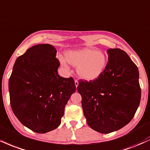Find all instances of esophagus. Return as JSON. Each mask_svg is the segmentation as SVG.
I'll return each mask as SVG.
<instances>
[{"label":"esophagus","mask_w":150,"mask_h":150,"mask_svg":"<svg viewBox=\"0 0 150 150\" xmlns=\"http://www.w3.org/2000/svg\"><path fill=\"white\" fill-rule=\"evenodd\" d=\"M75 86H76V88L77 87V86L79 85V83H78V81H77V80H75Z\"/></svg>","instance_id":"obj_1"}]
</instances>
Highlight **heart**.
Instances as JSON below:
<instances>
[{
	"label": "heart",
	"mask_w": 150,
	"mask_h": 150,
	"mask_svg": "<svg viewBox=\"0 0 150 150\" xmlns=\"http://www.w3.org/2000/svg\"><path fill=\"white\" fill-rule=\"evenodd\" d=\"M59 59L65 67L67 66L68 62L76 66L78 76L87 81L98 78L103 73L108 64L105 54L89 48L69 50L66 52V58L59 56Z\"/></svg>",
	"instance_id": "1"
}]
</instances>
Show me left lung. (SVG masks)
<instances>
[{"label":"left lung","mask_w":150,"mask_h":150,"mask_svg":"<svg viewBox=\"0 0 150 150\" xmlns=\"http://www.w3.org/2000/svg\"><path fill=\"white\" fill-rule=\"evenodd\" d=\"M103 73L93 81L80 80L77 91L91 129L109 133L131 122L141 98L139 71L129 55L120 49H109Z\"/></svg>","instance_id":"1"}]
</instances>
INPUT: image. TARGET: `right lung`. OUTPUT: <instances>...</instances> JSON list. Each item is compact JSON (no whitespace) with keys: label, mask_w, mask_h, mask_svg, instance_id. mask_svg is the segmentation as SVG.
Wrapping results in <instances>:
<instances>
[{"label":"right lung","mask_w":150,"mask_h":150,"mask_svg":"<svg viewBox=\"0 0 150 150\" xmlns=\"http://www.w3.org/2000/svg\"><path fill=\"white\" fill-rule=\"evenodd\" d=\"M57 50L50 44H39L17 59L9 79L10 105L23 126L38 133L57 129L65 106L75 92L73 77L58 74L60 63Z\"/></svg>","instance_id":"add662e5"}]
</instances>
